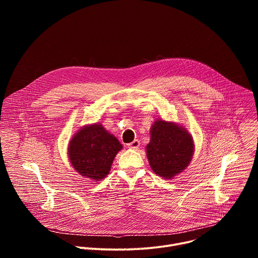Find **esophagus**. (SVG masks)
<instances>
[{
  "label": "esophagus",
  "mask_w": 258,
  "mask_h": 258,
  "mask_svg": "<svg viewBox=\"0 0 258 258\" xmlns=\"http://www.w3.org/2000/svg\"><path fill=\"white\" fill-rule=\"evenodd\" d=\"M139 147H140V141H138V140H135L132 143L127 144V148L133 149V150H137Z\"/></svg>",
  "instance_id": "1"
}]
</instances>
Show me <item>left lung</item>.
I'll return each mask as SVG.
<instances>
[{
	"mask_svg": "<svg viewBox=\"0 0 258 258\" xmlns=\"http://www.w3.org/2000/svg\"><path fill=\"white\" fill-rule=\"evenodd\" d=\"M150 135L146 153L157 175L171 179L187 168L194 154V142L185 127L157 119L150 128Z\"/></svg>",
	"mask_w": 258,
	"mask_h": 258,
	"instance_id": "obj_1",
	"label": "left lung"
}]
</instances>
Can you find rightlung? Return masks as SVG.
<instances>
[{
    "label": "right lung",
    "mask_w": 258,
    "mask_h": 258,
    "mask_svg": "<svg viewBox=\"0 0 258 258\" xmlns=\"http://www.w3.org/2000/svg\"><path fill=\"white\" fill-rule=\"evenodd\" d=\"M122 149L119 141L100 123L82 127L69 142L71 165L84 177L100 180L110 171L116 154Z\"/></svg>",
    "instance_id": "right-lung-1"
}]
</instances>
